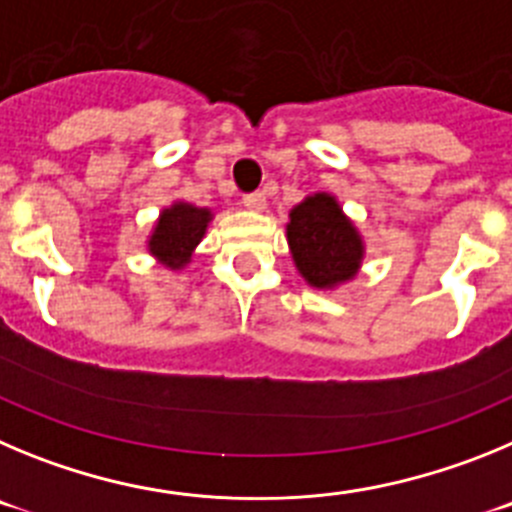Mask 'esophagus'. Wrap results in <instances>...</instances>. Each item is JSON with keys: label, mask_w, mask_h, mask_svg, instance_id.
I'll return each instance as SVG.
<instances>
[{"label": "esophagus", "mask_w": 512, "mask_h": 512, "mask_svg": "<svg viewBox=\"0 0 512 512\" xmlns=\"http://www.w3.org/2000/svg\"><path fill=\"white\" fill-rule=\"evenodd\" d=\"M242 204H245L247 209H252V211H262V209H265V193H262V191L245 193V196H242Z\"/></svg>", "instance_id": "esophagus-1"}]
</instances>
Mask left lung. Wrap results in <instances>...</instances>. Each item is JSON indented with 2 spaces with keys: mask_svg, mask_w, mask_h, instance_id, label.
Here are the masks:
<instances>
[{
  "mask_svg": "<svg viewBox=\"0 0 512 512\" xmlns=\"http://www.w3.org/2000/svg\"><path fill=\"white\" fill-rule=\"evenodd\" d=\"M288 242L301 275L316 288L349 280L362 260V239L326 193H316L290 211Z\"/></svg>",
  "mask_w": 512,
  "mask_h": 512,
  "instance_id": "8db88e82",
  "label": "left lung"
}]
</instances>
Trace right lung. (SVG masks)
Segmentation results:
<instances>
[{"mask_svg":"<svg viewBox=\"0 0 512 512\" xmlns=\"http://www.w3.org/2000/svg\"><path fill=\"white\" fill-rule=\"evenodd\" d=\"M211 214L188 204H176L165 209L150 239V252L170 267H183L206 232Z\"/></svg>","mask_w":512,"mask_h":512,"instance_id":"add662e5","label":"right lung"}]
</instances>
